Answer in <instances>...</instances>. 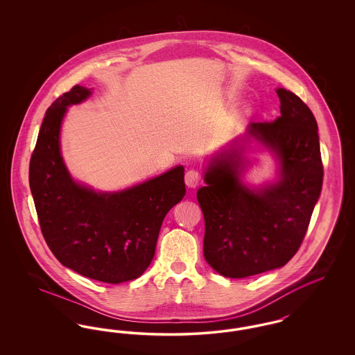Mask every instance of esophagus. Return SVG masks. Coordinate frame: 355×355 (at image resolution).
I'll list each match as a JSON object with an SVG mask.
<instances>
[{"label": "esophagus", "mask_w": 355, "mask_h": 355, "mask_svg": "<svg viewBox=\"0 0 355 355\" xmlns=\"http://www.w3.org/2000/svg\"><path fill=\"white\" fill-rule=\"evenodd\" d=\"M201 180V173L198 170H189L185 174V184L187 187H196L200 184Z\"/></svg>", "instance_id": "esophagus-1"}]
</instances>
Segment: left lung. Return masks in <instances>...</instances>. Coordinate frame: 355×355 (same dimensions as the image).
<instances>
[{
	"instance_id": "left-lung-1",
	"label": "left lung",
	"mask_w": 355,
	"mask_h": 355,
	"mask_svg": "<svg viewBox=\"0 0 355 355\" xmlns=\"http://www.w3.org/2000/svg\"><path fill=\"white\" fill-rule=\"evenodd\" d=\"M281 116L255 122L252 135L281 162V178L250 190L241 182L236 150L222 153L197 191L205 218L203 255L223 277L246 278L285 266L304 241L323 181L318 125L297 94L277 89Z\"/></svg>"
}]
</instances>
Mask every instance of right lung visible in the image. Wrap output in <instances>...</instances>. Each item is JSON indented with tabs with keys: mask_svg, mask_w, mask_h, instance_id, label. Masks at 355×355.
<instances>
[{
	"mask_svg": "<svg viewBox=\"0 0 355 355\" xmlns=\"http://www.w3.org/2000/svg\"><path fill=\"white\" fill-rule=\"evenodd\" d=\"M90 90L74 85L46 110L29 165L40 227L51 253L69 269L106 284L138 278L152 262L162 220L185 196L184 168L102 194L76 184L60 153L67 106Z\"/></svg>",
	"mask_w": 355,
	"mask_h": 355,
	"instance_id": "right-lung-1",
	"label": "right lung"
}]
</instances>
